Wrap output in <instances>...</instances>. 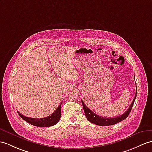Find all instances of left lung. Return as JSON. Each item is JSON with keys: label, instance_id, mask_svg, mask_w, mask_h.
Instances as JSON below:
<instances>
[{"label": "left lung", "instance_id": "obj_1", "mask_svg": "<svg viewBox=\"0 0 152 152\" xmlns=\"http://www.w3.org/2000/svg\"><path fill=\"white\" fill-rule=\"evenodd\" d=\"M137 88V86H136ZM137 96V90H136V94L135 95V97L133 100L132 104L129 106V108L127 110L126 112L124 113H123L121 115L116 117H112V118H107V117H103L101 116L97 115V114L94 113L91 110L89 109L88 107L84 104V103L82 101V104L83 106V109L85 113V115H86L87 119L90 122V123L97 124L99 126H110V125H113L115 124H117L119 122L123 121L126 118L128 115L130 113L132 108L133 107V105L134 104L135 100Z\"/></svg>", "mask_w": 152, "mask_h": 152}]
</instances>
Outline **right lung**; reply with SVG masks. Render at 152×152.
I'll return each instance as SVG.
<instances>
[{
    "instance_id": "add662e5",
    "label": "right lung",
    "mask_w": 152,
    "mask_h": 152,
    "mask_svg": "<svg viewBox=\"0 0 152 152\" xmlns=\"http://www.w3.org/2000/svg\"><path fill=\"white\" fill-rule=\"evenodd\" d=\"M62 103V102L61 103L60 105L58 106L57 110H55L51 115H49L46 117L41 118V119H35V118L28 117L23 115H22L18 112H17L22 119L28 122V123L31 125L39 127H49L56 124L59 121V120H60L61 117Z\"/></svg>"
}]
</instances>
